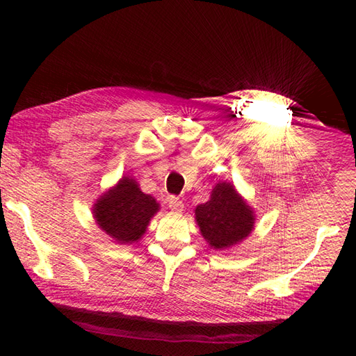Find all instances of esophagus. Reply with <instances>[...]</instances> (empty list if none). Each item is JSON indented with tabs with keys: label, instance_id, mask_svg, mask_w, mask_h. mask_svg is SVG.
Returning <instances> with one entry per match:
<instances>
[{
	"label": "esophagus",
	"instance_id": "esophagus-1",
	"mask_svg": "<svg viewBox=\"0 0 356 356\" xmlns=\"http://www.w3.org/2000/svg\"><path fill=\"white\" fill-rule=\"evenodd\" d=\"M168 207L171 209V212L182 213V210H184V202L180 201L179 197H170V201H168Z\"/></svg>",
	"mask_w": 356,
	"mask_h": 356
}]
</instances>
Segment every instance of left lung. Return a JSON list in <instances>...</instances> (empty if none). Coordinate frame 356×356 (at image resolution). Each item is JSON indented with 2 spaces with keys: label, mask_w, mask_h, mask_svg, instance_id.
<instances>
[{
  "label": "left lung",
  "mask_w": 356,
  "mask_h": 356,
  "mask_svg": "<svg viewBox=\"0 0 356 356\" xmlns=\"http://www.w3.org/2000/svg\"><path fill=\"white\" fill-rule=\"evenodd\" d=\"M201 236L215 251H229L254 231L256 212L232 182L221 180L207 202L195 209Z\"/></svg>",
  "instance_id": "left-lung-1"
}]
</instances>
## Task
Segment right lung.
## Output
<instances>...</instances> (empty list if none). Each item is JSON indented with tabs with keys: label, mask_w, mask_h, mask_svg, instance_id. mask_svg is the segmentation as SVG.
<instances>
[{
	"label": "right lung",
	"mask_w": 356,
	"mask_h": 356,
	"mask_svg": "<svg viewBox=\"0 0 356 356\" xmlns=\"http://www.w3.org/2000/svg\"><path fill=\"white\" fill-rule=\"evenodd\" d=\"M159 210L155 197L143 193L136 179L130 176L120 177L92 204L95 225L119 245L141 240Z\"/></svg>",
	"instance_id": "add662e5"
}]
</instances>
